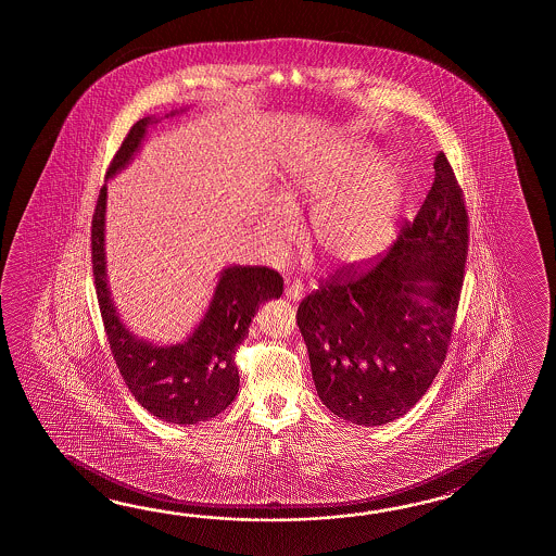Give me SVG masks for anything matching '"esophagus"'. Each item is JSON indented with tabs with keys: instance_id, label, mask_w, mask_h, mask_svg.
Wrapping results in <instances>:
<instances>
[{
	"instance_id": "esophagus-1",
	"label": "esophagus",
	"mask_w": 556,
	"mask_h": 556,
	"mask_svg": "<svg viewBox=\"0 0 556 556\" xmlns=\"http://www.w3.org/2000/svg\"><path fill=\"white\" fill-rule=\"evenodd\" d=\"M283 294H286L288 300H294V302H298V300H302V295H304V286H302V282L288 283Z\"/></svg>"
}]
</instances>
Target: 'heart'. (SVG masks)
Returning <instances> with one entry per match:
<instances>
[{"mask_svg":"<svg viewBox=\"0 0 556 556\" xmlns=\"http://www.w3.org/2000/svg\"><path fill=\"white\" fill-rule=\"evenodd\" d=\"M316 202L312 238L319 252L343 266L369 261L395 235L402 170L391 159L362 153L295 173L283 190V206L292 211Z\"/></svg>","mask_w":556,"mask_h":556,"instance_id":"obj_1","label":"heart"}]
</instances>
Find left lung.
<instances>
[{
  "mask_svg": "<svg viewBox=\"0 0 556 556\" xmlns=\"http://www.w3.org/2000/svg\"><path fill=\"white\" fill-rule=\"evenodd\" d=\"M414 223L369 266L319 283L298 307L312 378L331 414L386 426L407 414L445 362L469 249L463 190L445 153Z\"/></svg>",
  "mask_w": 556,
  "mask_h": 556,
  "instance_id": "8db88e82",
  "label": "left lung"
}]
</instances>
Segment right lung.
Returning <instances> with one entry per match:
<instances>
[{
    "label": "right lung",
    "mask_w": 556,
    "mask_h": 556,
    "mask_svg": "<svg viewBox=\"0 0 556 556\" xmlns=\"http://www.w3.org/2000/svg\"><path fill=\"white\" fill-rule=\"evenodd\" d=\"M153 123L156 118L151 115L130 127L106 178L129 165ZM105 208L106 185L99 192L91 223V262L106 340L127 388L149 414L166 424L194 426L223 414L235 402L240 383L235 366L237 348L249 336L250 321L261 304L282 295V276L266 266H228L220 273L204 318L189 338L173 345H154L137 338L121 321L109 292Z\"/></svg>",
    "instance_id": "1"
}]
</instances>
